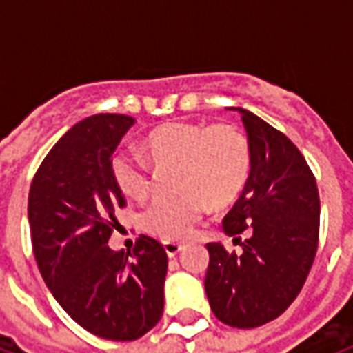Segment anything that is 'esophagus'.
Wrapping results in <instances>:
<instances>
[{
	"mask_svg": "<svg viewBox=\"0 0 353 353\" xmlns=\"http://www.w3.org/2000/svg\"><path fill=\"white\" fill-rule=\"evenodd\" d=\"M181 250H183V245L177 244V242H164V252L168 257H176Z\"/></svg>",
	"mask_w": 353,
	"mask_h": 353,
	"instance_id": "obj_1",
	"label": "esophagus"
}]
</instances>
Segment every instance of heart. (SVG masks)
I'll use <instances>...</instances> for the list:
<instances>
[{"label": "heart", "instance_id": "1", "mask_svg": "<svg viewBox=\"0 0 353 353\" xmlns=\"http://www.w3.org/2000/svg\"><path fill=\"white\" fill-rule=\"evenodd\" d=\"M143 147L159 166L179 164L181 194L153 200L139 217L143 230L168 242L191 236L210 206L232 204L252 172L250 141L230 124L166 123L147 134ZM109 170L126 199L143 200L151 192V164L139 149H117Z\"/></svg>", "mask_w": 353, "mask_h": 353}]
</instances>
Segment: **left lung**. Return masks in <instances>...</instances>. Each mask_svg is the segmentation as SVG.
<instances>
[{
	"mask_svg": "<svg viewBox=\"0 0 353 353\" xmlns=\"http://www.w3.org/2000/svg\"><path fill=\"white\" fill-rule=\"evenodd\" d=\"M236 111L248 132L252 172L223 230L238 242L242 232L248 238L240 253L208 244L204 288L215 318L252 329L281 316L301 293L318 252L319 194L295 143L252 111Z\"/></svg>",
	"mask_w": 353,
	"mask_h": 353,
	"instance_id": "obj_1",
	"label": "left lung"
}]
</instances>
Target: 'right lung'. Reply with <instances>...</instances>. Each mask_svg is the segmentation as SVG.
<instances>
[{
  "label": "right lung",
  "instance_id": "add662e5",
  "mask_svg": "<svg viewBox=\"0 0 353 353\" xmlns=\"http://www.w3.org/2000/svg\"><path fill=\"white\" fill-rule=\"evenodd\" d=\"M134 119L87 117L58 139L30 187L28 219L43 280L68 316L108 341H136L162 318L168 255L141 234L134 252L108 245L126 206L109 162ZM131 259H128V255Z\"/></svg>",
  "mask_w": 353,
  "mask_h": 353
}]
</instances>
